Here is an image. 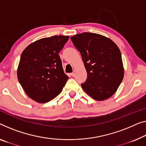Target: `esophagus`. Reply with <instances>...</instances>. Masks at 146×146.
<instances>
[{
    "mask_svg": "<svg viewBox=\"0 0 146 146\" xmlns=\"http://www.w3.org/2000/svg\"><path fill=\"white\" fill-rule=\"evenodd\" d=\"M70 75H71V76H72V77H75V73H71Z\"/></svg>",
    "mask_w": 146,
    "mask_h": 146,
    "instance_id": "34e87169",
    "label": "esophagus"
}]
</instances>
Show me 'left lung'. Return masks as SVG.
Instances as JSON below:
<instances>
[{
    "instance_id": "obj_1",
    "label": "left lung",
    "mask_w": 146,
    "mask_h": 146,
    "mask_svg": "<svg viewBox=\"0 0 146 146\" xmlns=\"http://www.w3.org/2000/svg\"><path fill=\"white\" fill-rule=\"evenodd\" d=\"M81 54L87 79L81 84L87 94L97 101L110 98L118 89L124 77L119 47L110 38L97 33H82L71 37Z\"/></svg>"
}]
</instances>
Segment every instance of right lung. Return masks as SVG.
Returning a JSON list of instances; mask_svg holds the SVG:
<instances>
[{"label": "right lung", "mask_w": 146, "mask_h": 146, "mask_svg": "<svg viewBox=\"0 0 146 146\" xmlns=\"http://www.w3.org/2000/svg\"><path fill=\"white\" fill-rule=\"evenodd\" d=\"M69 36L43 38L28 45L21 55L17 76L30 98L46 103L60 94L68 76L64 73L59 52Z\"/></svg>", "instance_id": "1"}]
</instances>
